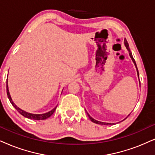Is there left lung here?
Here are the masks:
<instances>
[{
	"label": "left lung",
	"mask_w": 155,
	"mask_h": 155,
	"mask_svg": "<svg viewBox=\"0 0 155 155\" xmlns=\"http://www.w3.org/2000/svg\"><path fill=\"white\" fill-rule=\"evenodd\" d=\"M124 45H125V46H126V48H127V49L128 50V51H129V54H130V58H132V61H133V63L134 64V66H135V67H136V68H137V76H138V77H139V71H138V69H137V64H136V62H135V61H134V58H133V56H132V52H131V51H130V48H129V44H128V42H127V41L126 40V39L124 38ZM86 111H87V110H86ZM87 114H88V117H89V119H91V121H92V122H94V123H96V124H102V125H111V124H114V123H107V122H102V121H97V120H96V119H93L92 118V117L90 116V115L89 114V113L87 112ZM129 114V115H130ZM128 115V116H129Z\"/></svg>",
	"instance_id": "left-lung-1"
}]
</instances>
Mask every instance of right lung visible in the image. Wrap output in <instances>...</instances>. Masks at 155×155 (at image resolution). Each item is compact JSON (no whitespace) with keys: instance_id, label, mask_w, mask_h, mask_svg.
Returning a JSON list of instances; mask_svg holds the SVG:
<instances>
[{"instance_id":"obj_1","label":"right lung","mask_w":155,"mask_h":155,"mask_svg":"<svg viewBox=\"0 0 155 155\" xmlns=\"http://www.w3.org/2000/svg\"><path fill=\"white\" fill-rule=\"evenodd\" d=\"M6 89H7L8 97V99H9L10 101H11V104H12L13 107H15V109H16V110L18 111V112L20 113L21 115H23V117H26V118H28V119H34V120H43V119H46L47 118H48V117H50L53 114H54L55 110H56V107H57V106H56L55 108L53 109L52 110H51L50 111H48V112H46L44 114H31V113L27 112V111L23 110V109L19 108L18 107H17V106L15 104V103L13 101L12 99H11V95H10V93H9L8 86V79L6 81Z\"/></svg>"}]
</instances>
